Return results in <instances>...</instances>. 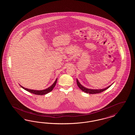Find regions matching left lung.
<instances>
[{
    "label": "left lung",
    "instance_id": "8db88e82",
    "mask_svg": "<svg viewBox=\"0 0 135 135\" xmlns=\"http://www.w3.org/2000/svg\"><path fill=\"white\" fill-rule=\"evenodd\" d=\"M76 82H77L78 86L79 88V89L80 90H82L84 93H86L88 94H95L100 93L103 91L107 90V89H108L109 87L111 85H109V86L107 87L106 88H105V89H99V90L96 89V90H95V89H88L86 88H85L83 85H82L81 84H80V83L79 82V81L77 79H76Z\"/></svg>",
    "mask_w": 135,
    "mask_h": 135
}]
</instances>
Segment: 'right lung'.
<instances>
[{
    "label": "right lung",
    "instance_id": "1",
    "mask_svg": "<svg viewBox=\"0 0 135 135\" xmlns=\"http://www.w3.org/2000/svg\"><path fill=\"white\" fill-rule=\"evenodd\" d=\"M57 81V78L56 79L55 81L54 82V83L51 85V86H50L49 88H48L47 89H46L45 90H30V89H28L27 88H25L24 87L20 85L23 89H24V90H26L27 91L33 94H35V95H45L49 93H50V91H51L52 90H53V89L54 88V87L55 86L56 83Z\"/></svg>",
    "mask_w": 135,
    "mask_h": 135
}]
</instances>
